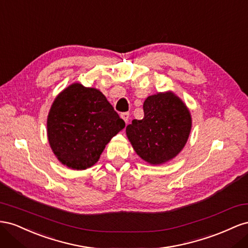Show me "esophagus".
<instances>
[{
	"label": "esophagus",
	"instance_id": "obj_1",
	"mask_svg": "<svg viewBox=\"0 0 248 248\" xmlns=\"http://www.w3.org/2000/svg\"><path fill=\"white\" fill-rule=\"evenodd\" d=\"M120 117H122L124 120V123L126 124L130 119V113L129 112H124V113H122V114H120Z\"/></svg>",
	"mask_w": 248,
	"mask_h": 248
}]
</instances>
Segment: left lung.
Wrapping results in <instances>:
<instances>
[{"label": "left lung", "mask_w": 248, "mask_h": 248, "mask_svg": "<svg viewBox=\"0 0 248 248\" xmlns=\"http://www.w3.org/2000/svg\"><path fill=\"white\" fill-rule=\"evenodd\" d=\"M143 111L142 119H133L126 126V136L141 159L163 164L185 146L192 124L190 112L171 91L148 96Z\"/></svg>", "instance_id": "1"}]
</instances>
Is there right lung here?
<instances>
[{
    "mask_svg": "<svg viewBox=\"0 0 248 248\" xmlns=\"http://www.w3.org/2000/svg\"><path fill=\"white\" fill-rule=\"evenodd\" d=\"M124 125L100 90L74 83L55 98L48 112V143L63 165L83 170L96 163Z\"/></svg>",
    "mask_w": 248,
    "mask_h": 248,
    "instance_id": "obj_1",
    "label": "right lung"
}]
</instances>
